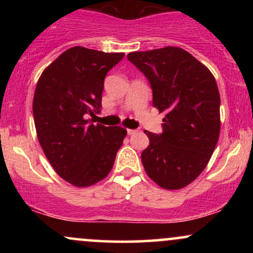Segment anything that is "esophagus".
Returning a JSON list of instances; mask_svg holds the SVG:
<instances>
[{"instance_id": "obj_1", "label": "esophagus", "mask_w": 253, "mask_h": 253, "mask_svg": "<svg viewBox=\"0 0 253 253\" xmlns=\"http://www.w3.org/2000/svg\"><path fill=\"white\" fill-rule=\"evenodd\" d=\"M127 133H128V135H132L136 133V129H127Z\"/></svg>"}]
</instances>
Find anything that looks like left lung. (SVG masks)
<instances>
[{
    "label": "left lung",
    "instance_id": "obj_1",
    "mask_svg": "<svg viewBox=\"0 0 253 253\" xmlns=\"http://www.w3.org/2000/svg\"><path fill=\"white\" fill-rule=\"evenodd\" d=\"M127 58L150 82L152 103L165 113L163 132L145 130L141 152L146 173L164 189L184 188L205 170L220 134V95L215 78L183 48L130 52Z\"/></svg>",
    "mask_w": 253,
    "mask_h": 253
}]
</instances>
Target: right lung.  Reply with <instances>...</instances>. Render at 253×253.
I'll return each instance as SVG.
<instances>
[{
    "instance_id": "obj_1",
    "label": "right lung",
    "mask_w": 253,
    "mask_h": 253,
    "mask_svg": "<svg viewBox=\"0 0 253 253\" xmlns=\"http://www.w3.org/2000/svg\"><path fill=\"white\" fill-rule=\"evenodd\" d=\"M125 53L75 46L43 70L33 98L38 140L56 172L75 187L109 173L127 130L92 124L102 108L104 77Z\"/></svg>"
}]
</instances>
